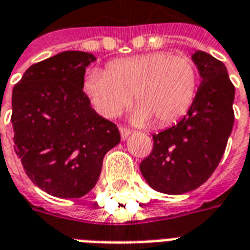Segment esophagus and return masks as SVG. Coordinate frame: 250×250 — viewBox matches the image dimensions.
I'll list each match as a JSON object with an SVG mask.
<instances>
[{"instance_id":"1","label":"esophagus","mask_w":250,"mask_h":250,"mask_svg":"<svg viewBox=\"0 0 250 250\" xmlns=\"http://www.w3.org/2000/svg\"><path fill=\"white\" fill-rule=\"evenodd\" d=\"M119 131H120V136H122V139H123V141H125V139H127V136L130 135L131 132H132V130L127 128V127H125V125H120Z\"/></svg>"}]
</instances>
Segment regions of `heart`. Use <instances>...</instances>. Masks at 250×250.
Instances as JSON below:
<instances>
[{
    "label": "heart",
    "instance_id": "b5f03b06",
    "mask_svg": "<svg viewBox=\"0 0 250 250\" xmlns=\"http://www.w3.org/2000/svg\"><path fill=\"white\" fill-rule=\"evenodd\" d=\"M198 85V69L191 57L154 52L107 64L105 72L92 69L84 91L93 107L114 118L132 100L136 123L168 125L186 114Z\"/></svg>",
    "mask_w": 250,
    "mask_h": 250
}]
</instances>
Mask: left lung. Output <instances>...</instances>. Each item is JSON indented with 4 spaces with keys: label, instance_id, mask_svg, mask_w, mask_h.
Masks as SVG:
<instances>
[{
    "label": "left lung",
    "instance_id": "8db88e82",
    "mask_svg": "<svg viewBox=\"0 0 250 250\" xmlns=\"http://www.w3.org/2000/svg\"><path fill=\"white\" fill-rule=\"evenodd\" d=\"M191 59L201 84L188 115L152 135V151L139 166L154 190L173 195L191 191L210 178L234 123V85L224 62L202 51Z\"/></svg>",
    "mask_w": 250,
    "mask_h": 250
}]
</instances>
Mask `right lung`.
Returning a JSON list of instances; mask_svg holds the SVG:
<instances>
[{"label": "right lung", "instance_id": "1", "mask_svg": "<svg viewBox=\"0 0 250 250\" xmlns=\"http://www.w3.org/2000/svg\"><path fill=\"white\" fill-rule=\"evenodd\" d=\"M92 62L87 52H62L30 65L13 88L14 151L30 181L60 198L91 191L104 155L120 142L116 125L83 91Z\"/></svg>", "mask_w": 250, "mask_h": 250}]
</instances>
